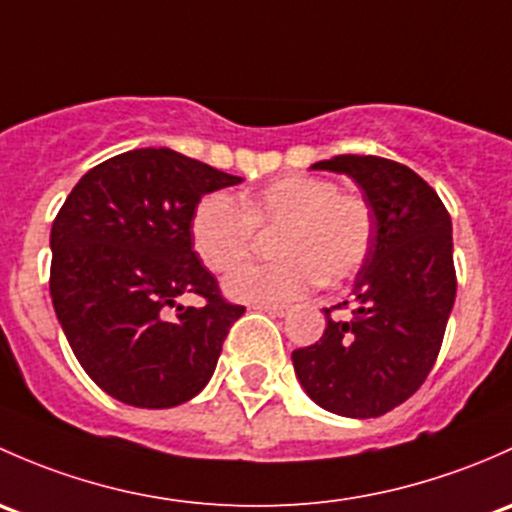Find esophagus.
Returning a JSON list of instances; mask_svg holds the SVG:
<instances>
[{
    "mask_svg": "<svg viewBox=\"0 0 512 512\" xmlns=\"http://www.w3.org/2000/svg\"><path fill=\"white\" fill-rule=\"evenodd\" d=\"M254 310H261V313H268V315H278V318H283V315L288 313V305H278V303H256Z\"/></svg>",
    "mask_w": 512,
    "mask_h": 512,
    "instance_id": "1",
    "label": "esophagus"
}]
</instances>
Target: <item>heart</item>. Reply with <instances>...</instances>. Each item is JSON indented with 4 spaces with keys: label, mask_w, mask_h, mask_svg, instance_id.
I'll list each match as a JSON object with an SVG mask.
<instances>
[{
    "label": "heart",
    "mask_w": 512,
    "mask_h": 512,
    "mask_svg": "<svg viewBox=\"0 0 512 512\" xmlns=\"http://www.w3.org/2000/svg\"><path fill=\"white\" fill-rule=\"evenodd\" d=\"M256 226L273 234V254L261 266H244L224 281V293L241 303H283L303 295L315 278L335 286L355 276L372 246V214L365 199L342 194L320 177H283L244 197L207 194L189 224L192 246L204 266L224 273L254 249Z\"/></svg>",
    "instance_id": "obj_1"
}]
</instances>
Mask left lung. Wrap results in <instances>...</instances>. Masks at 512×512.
<instances>
[{
  "label": "left lung",
  "instance_id": "left-lung-1",
  "mask_svg": "<svg viewBox=\"0 0 512 512\" xmlns=\"http://www.w3.org/2000/svg\"><path fill=\"white\" fill-rule=\"evenodd\" d=\"M313 170L347 175L372 209V246L345 318L325 308L323 337L293 350L300 387L318 407L372 419L407 402L441 350L456 300L451 217L414 170L374 155H337Z\"/></svg>",
  "mask_w": 512,
  "mask_h": 512
}]
</instances>
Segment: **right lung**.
I'll return each instance as SVG.
<instances>
[{
	"label": "right lung",
	"mask_w": 512,
	"mask_h": 512,
	"mask_svg": "<svg viewBox=\"0 0 512 512\" xmlns=\"http://www.w3.org/2000/svg\"><path fill=\"white\" fill-rule=\"evenodd\" d=\"M226 175L170 147L130 150L78 179L51 226V300L88 377L118 402L170 409L212 379L244 305L194 254L192 214ZM202 294V309L176 303ZM178 308L170 319L166 310Z\"/></svg>",
	"instance_id": "right-lung-1"
}]
</instances>
